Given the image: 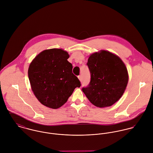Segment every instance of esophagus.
I'll return each instance as SVG.
<instances>
[{"label": "esophagus", "mask_w": 153, "mask_h": 153, "mask_svg": "<svg viewBox=\"0 0 153 153\" xmlns=\"http://www.w3.org/2000/svg\"><path fill=\"white\" fill-rule=\"evenodd\" d=\"M78 78H79V79L80 81H82V76H81V75L79 76H78Z\"/></svg>", "instance_id": "esophagus-1"}]
</instances>
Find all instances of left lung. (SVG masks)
Here are the masks:
<instances>
[{
  "mask_svg": "<svg viewBox=\"0 0 153 153\" xmlns=\"http://www.w3.org/2000/svg\"><path fill=\"white\" fill-rule=\"evenodd\" d=\"M87 65L91 79L82 90L88 100L102 108L117 102L128 80L127 69L121 59L110 51H101L90 55Z\"/></svg>",
  "mask_w": 153,
  "mask_h": 153,
  "instance_id": "left-lung-1",
  "label": "left lung"
}]
</instances>
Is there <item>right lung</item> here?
I'll use <instances>...</instances> for the list:
<instances>
[{
    "label": "right lung",
    "instance_id": "1",
    "mask_svg": "<svg viewBox=\"0 0 153 153\" xmlns=\"http://www.w3.org/2000/svg\"><path fill=\"white\" fill-rule=\"evenodd\" d=\"M68 53L60 49L45 50L30 63L28 76L35 96L44 105L56 109L66 102L81 83L72 73Z\"/></svg>",
    "mask_w": 153,
    "mask_h": 153
}]
</instances>
